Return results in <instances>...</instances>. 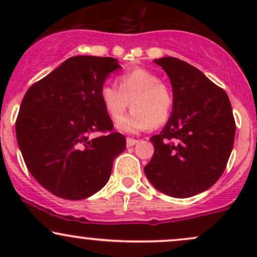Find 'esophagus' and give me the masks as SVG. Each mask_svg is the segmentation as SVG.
I'll return each instance as SVG.
<instances>
[{
	"mask_svg": "<svg viewBox=\"0 0 257 257\" xmlns=\"http://www.w3.org/2000/svg\"><path fill=\"white\" fill-rule=\"evenodd\" d=\"M139 140H135V139H132V138H128L126 139V147H132L134 146L135 144H138Z\"/></svg>",
	"mask_w": 257,
	"mask_h": 257,
	"instance_id": "esophagus-1",
	"label": "esophagus"
}]
</instances>
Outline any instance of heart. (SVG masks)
Instances as JSON below:
<instances>
[{"instance_id": "b5f03b06", "label": "heart", "mask_w": 257, "mask_h": 257, "mask_svg": "<svg viewBox=\"0 0 257 257\" xmlns=\"http://www.w3.org/2000/svg\"><path fill=\"white\" fill-rule=\"evenodd\" d=\"M117 84L104 83L99 96L106 113L117 120L128 110L133 111L117 123L123 133L135 134L150 126L166 123L172 113L173 93L156 73L145 69H133L117 78Z\"/></svg>"}]
</instances>
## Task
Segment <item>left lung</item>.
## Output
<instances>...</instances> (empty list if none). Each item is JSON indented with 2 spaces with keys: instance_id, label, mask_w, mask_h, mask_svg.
Instances as JSON below:
<instances>
[{
  "instance_id": "left-lung-1",
  "label": "left lung",
  "mask_w": 257,
  "mask_h": 257,
  "mask_svg": "<svg viewBox=\"0 0 257 257\" xmlns=\"http://www.w3.org/2000/svg\"><path fill=\"white\" fill-rule=\"evenodd\" d=\"M173 88L166 126L150 140L149 181L162 193L188 198L210 188L225 170L234 143L235 123L228 96L198 69L178 58L155 59Z\"/></svg>"
}]
</instances>
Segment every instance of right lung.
Listing matches in <instances>:
<instances>
[{
  "mask_svg": "<svg viewBox=\"0 0 257 257\" xmlns=\"http://www.w3.org/2000/svg\"><path fill=\"white\" fill-rule=\"evenodd\" d=\"M117 59L79 55L65 60L26 91L16 123L18 146L31 175L64 199L93 196L107 184L125 138L99 96ZM95 131L107 132L98 138Z\"/></svg>",
  "mask_w": 257,
  "mask_h": 257,
  "instance_id": "1",
  "label": "right lung"
}]
</instances>
